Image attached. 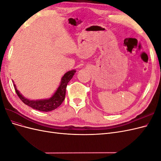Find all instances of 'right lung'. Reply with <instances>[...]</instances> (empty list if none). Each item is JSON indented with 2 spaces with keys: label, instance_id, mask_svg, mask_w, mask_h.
I'll return each mask as SVG.
<instances>
[{
  "label": "right lung",
  "instance_id": "right-lung-1",
  "mask_svg": "<svg viewBox=\"0 0 161 161\" xmlns=\"http://www.w3.org/2000/svg\"><path fill=\"white\" fill-rule=\"evenodd\" d=\"M75 72V70H72L65 73L64 75L62 78L60 86H58V88L54 92V94L49 99L36 101L30 100L27 98H25L19 92V91L16 88L15 85L14 84V89H15L18 97L25 105L31 107L33 109L41 111H50L56 109L62 103L63 101L64 100L65 98L66 86L68 83H69V82L72 79V78L74 76Z\"/></svg>",
  "mask_w": 161,
  "mask_h": 161
}]
</instances>
